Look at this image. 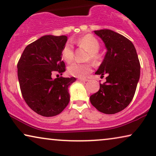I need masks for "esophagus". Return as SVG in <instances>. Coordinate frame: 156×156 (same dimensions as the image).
I'll list each match as a JSON object with an SVG mask.
<instances>
[{
    "instance_id": "34e87169",
    "label": "esophagus",
    "mask_w": 156,
    "mask_h": 156,
    "mask_svg": "<svg viewBox=\"0 0 156 156\" xmlns=\"http://www.w3.org/2000/svg\"><path fill=\"white\" fill-rule=\"evenodd\" d=\"M78 80L80 81V82H87V81H88L87 79H84V78H80L78 79Z\"/></svg>"
}]
</instances>
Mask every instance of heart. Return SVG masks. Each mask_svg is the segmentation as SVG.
I'll list each match as a JSON object with an SVG mask.
<instances>
[{
	"mask_svg": "<svg viewBox=\"0 0 156 156\" xmlns=\"http://www.w3.org/2000/svg\"><path fill=\"white\" fill-rule=\"evenodd\" d=\"M80 45L86 48L89 51V57L91 59L97 61L99 59L98 51L99 50L100 44L97 38L91 35H87L82 37L78 41ZM62 55L66 62H69L74 57V48L71 42H68L65 44L62 51ZM68 72L71 75L76 77H84L92 69L91 63H80L73 62L68 66Z\"/></svg>",
	"mask_w": 156,
	"mask_h": 156,
	"instance_id": "b5f03b06",
	"label": "heart"
}]
</instances>
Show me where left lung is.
Segmentation results:
<instances>
[{
	"mask_svg": "<svg viewBox=\"0 0 156 156\" xmlns=\"http://www.w3.org/2000/svg\"><path fill=\"white\" fill-rule=\"evenodd\" d=\"M105 44L107 52L96 74H107L99 90L90 97L92 105L100 112L114 114L129 106L135 94L140 78V65L133 44L111 30H95Z\"/></svg>",
	"mask_w": 156,
	"mask_h": 156,
	"instance_id": "left-lung-1",
	"label": "left lung"
}]
</instances>
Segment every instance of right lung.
Listing matches in <instances>:
<instances>
[{
    "label": "right lung",
    "instance_id": "obj_1",
    "mask_svg": "<svg viewBox=\"0 0 156 156\" xmlns=\"http://www.w3.org/2000/svg\"><path fill=\"white\" fill-rule=\"evenodd\" d=\"M67 41L65 35L42 36L25 48L18 60V76L23 99L42 116L58 115L69 102L68 87L76 78H52V74H62L66 70L62 51Z\"/></svg>",
    "mask_w": 156,
    "mask_h": 156
}]
</instances>
